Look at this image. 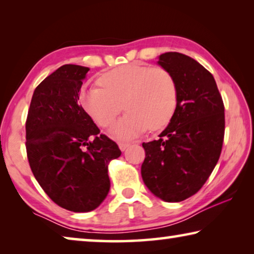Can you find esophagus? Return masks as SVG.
I'll return each instance as SVG.
<instances>
[{"label":"esophagus","mask_w":254,"mask_h":254,"mask_svg":"<svg viewBox=\"0 0 254 254\" xmlns=\"http://www.w3.org/2000/svg\"><path fill=\"white\" fill-rule=\"evenodd\" d=\"M128 145H130V143L128 142H119V148L121 151H124V150H126Z\"/></svg>","instance_id":"obj_1"}]
</instances>
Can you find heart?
I'll return each instance as SVG.
<instances>
[{"instance_id":"1","label":"heart","mask_w":254,"mask_h":254,"mask_svg":"<svg viewBox=\"0 0 254 254\" xmlns=\"http://www.w3.org/2000/svg\"><path fill=\"white\" fill-rule=\"evenodd\" d=\"M102 86H85L80 102L94 121L111 126L124 109L127 112L111 128V134L127 140L147 128L160 130L170 122L177 105V87L173 75L160 67L130 64L100 78Z\"/></svg>"}]
</instances>
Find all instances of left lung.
<instances>
[{
	"label": "left lung",
	"instance_id": "1",
	"mask_svg": "<svg viewBox=\"0 0 254 254\" xmlns=\"http://www.w3.org/2000/svg\"><path fill=\"white\" fill-rule=\"evenodd\" d=\"M158 65L174 77L177 105L159 139L142 143L141 176L154 196L178 203L196 194L216 166L224 139V104L213 75L195 59L165 53Z\"/></svg>",
	"mask_w": 254,
	"mask_h": 254
}]
</instances>
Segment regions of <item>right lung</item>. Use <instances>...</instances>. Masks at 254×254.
Masks as SVG:
<instances>
[{
  "instance_id": "right-lung-1",
  "label": "right lung",
  "mask_w": 254,
  "mask_h": 254,
  "mask_svg": "<svg viewBox=\"0 0 254 254\" xmlns=\"http://www.w3.org/2000/svg\"><path fill=\"white\" fill-rule=\"evenodd\" d=\"M88 67L64 65L34 89L28 119L27 154L45 192L75 213L97 208L110 191L107 165L121 156L78 104Z\"/></svg>"
}]
</instances>
